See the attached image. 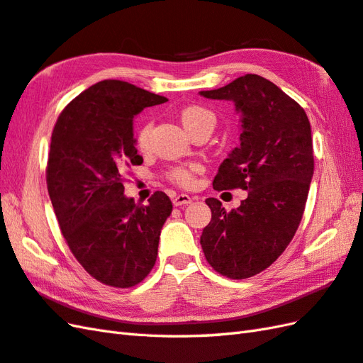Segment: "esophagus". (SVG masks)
Returning <instances> with one entry per match:
<instances>
[{"label":"esophagus","instance_id":"34e87169","mask_svg":"<svg viewBox=\"0 0 363 363\" xmlns=\"http://www.w3.org/2000/svg\"><path fill=\"white\" fill-rule=\"evenodd\" d=\"M190 202H191V198H190L189 195H184V193H181V195H178V196H176V198L173 199V204H174L176 207L187 206V204H190Z\"/></svg>","mask_w":363,"mask_h":363}]
</instances>
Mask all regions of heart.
I'll return each mask as SVG.
<instances>
[{"label":"heart","instance_id":"obj_1","mask_svg":"<svg viewBox=\"0 0 363 363\" xmlns=\"http://www.w3.org/2000/svg\"><path fill=\"white\" fill-rule=\"evenodd\" d=\"M181 122L184 128L187 130L190 134L196 131L202 126H215V114L210 111V109L201 106V105H189L181 109L179 113ZM150 133H151V125L145 123L142 125L136 133V145L139 150H147L148 142H150ZM198 170L196 165L191 167H178L173 168V170L168 173V179L174 182L179 187H191L195 184V172Z\"/></svg>","mask_w":363,"mask_h":363}]
</instances>
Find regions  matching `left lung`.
<instances>
[{
	"label": "left lung",
	"mask_w": 363,
	"mask_h": 363,
	"mask_svg": "<svg viewBox=\"0 0 363 363\" xmlns=\"http://www.w3.org/2000/svg\"><path fill=\"white\" fill-rule=\"evenodd\" d=\"M199 94L230 100L241 114V143L220 165L213 189H242L247 198L230 212L207 198L212 220L201 235L208 264L241 280L271 266L298 229L314 174L311 125L296 100L257 74Z\"/></svg>",
	"instance_id": "obj_1"
}]
</instances>
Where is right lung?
<instances>
[{
	"instance_id": "right-lung-1",
	"label": "right lung",
	"mask_w": 363,
	"mask_h": 363,
	"mask_svg": "<svg viewBox=\"0 0 363 363\" xmlns=\"http://www.w3.org/2000/svg\"><path fill=\"white\" fill-rule=\"evenodd\" d=\"M164 102L128 82H99L63 109L50 138L46 182L58 225L83 269L114 288H131L150 274L173 208L164 191L147 206L123 195V174L143 162L134 116Z\"/></svg>"
}]
</instances>
